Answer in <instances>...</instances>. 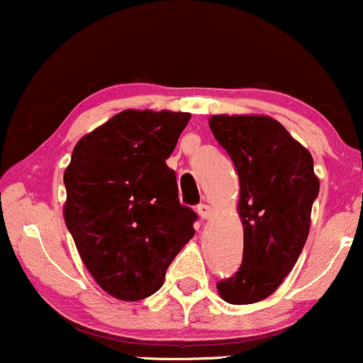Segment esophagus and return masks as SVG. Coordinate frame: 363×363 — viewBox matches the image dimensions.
Listing matches in <instances>:
<instances>
[{
  "label": "esophagus",
  "mask_w": 363,
  "mask_h": 363,
  "mask_svg": "<svg viewBox=\"0 0 363 363\" xmlns=\"http://www.w3.org/2000/svg\"><path fill=\"white\" fill-rule=\"evenodd\" d=\"M198 213L203 220H210L213 216L215 210L210 205H206V203H201V205H198Z\"/></svg>",
  "instance_id": "1"
}]
</instances>
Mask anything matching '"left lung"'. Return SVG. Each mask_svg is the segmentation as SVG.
<instances>
[{"label":"left lung","instance_id":"1","mask_svg":"<svg viewBox=\"0 0 363 363\" xmlns=\"http://www.w3.org/2000/svg\"><path fill=\"white\" fill-rule=\"evenodd\" d=\"M210 129L239 174L244 256L239 272L216 285L225 302L268 298L301 256L319 179L309 150L264 114H216Z\"/></svg>","mask_w":363,"mask_h":363}]
</instances>
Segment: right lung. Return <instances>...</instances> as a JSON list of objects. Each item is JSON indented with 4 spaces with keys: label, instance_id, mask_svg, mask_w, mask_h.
Masks as SVG:
<instances>
[{
    "label": "right lung",
    "instance_id": "right-lung-1",
    "mask_svg": "<svg viewBox=\"0 0 363 363\" xmlns=\"http://www.w3.org/2000/svg\"><path fill=\"white\" fill-rule=\"evenodd\" d=\"M189 112L116 114L74 145L65 170V222L83 264L119 301L150 297L193 239L196 213L177 198L165 160Z\"/></svg>",
    "mask_w": 363,
    "mask_h": 363
}]
</instances>
